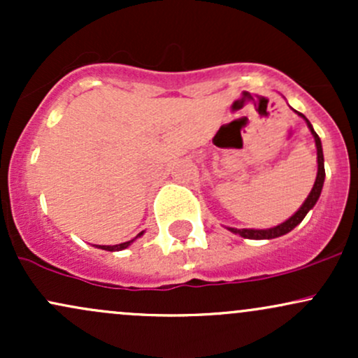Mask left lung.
I'll return each instance as SVG.
<instances>
[{"mask_svg":"<svg viewBox=\"0 0 358 358\" xmlns=\"http://www.w3.org/2000/svg\"><path fill=\"white\" fill-rule=\"evenodd\" d=\"M299 116H303V114H299ZM303 117H305V116H303ZM306 122H308V127H310L311 134H313V138H315L316 155H318V175H316L313 188H311L310 195H308V199L305 200V203L301 205V208H299V210L294 213L293 217H289V219H287L286 222H282V224H279V225H276V227H273V229H266V231H256V229H229V231L234 232V234H239V236L245 237V239H256V241H259V239H274V237L285 236V234L293 231V229L296 227L299 222L305 219L306 213L315 207L316 200L320 199V193H322L323 182H324L323 150H322V141H320L318 134L315 133L313 126L310 124V121H308V119H306Z\"/></svg>","mask_w":358,"mask_h":358,"instance_id":"left-lung-1","label":"left lung"}]
</instances>
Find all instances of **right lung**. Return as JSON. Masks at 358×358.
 Here are the masks:
<instances>
[{
    "mask_svg": "<svg viewBox=\"0 0 358 358\" xmlns=\"http://www.w3.org/2000/svg\"><path fill=\"white\" fill-rule=\"evenodd\" d=\"M143 234V232H141ZM141 234H139V236H141ZM138 236V237H139ZM134 239H131V241H127V242H122V244H117V245H99L101 249H104V250H122V249H126L127 245L131 244V242H133Z\"/></svg>",
    "mask_w": 358,
    "mask_h": 358,
    "instance_id": "right-lung-1",
    "label": "right lung"
}]
</instances>
